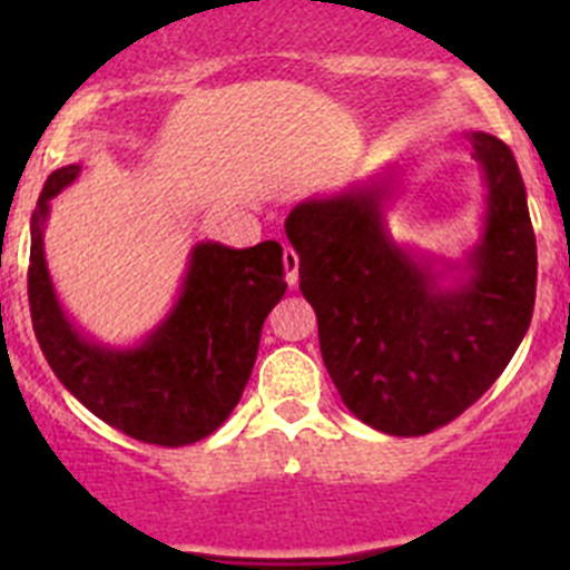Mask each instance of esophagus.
I'll list each match as a JSON object with an SVG mask.
<instances>
[{"label":"esophagus","mask_w":570,"mask_h":570,"mask_svg":"<svg viewBox=\"0 0 570 570\" xmlns=\"http://www.w3.org/2000/svg\"><path fill=\"white\" fill-rule=\"evenodd\" d=\"M282 268H285V282H288L291 288H296V282H299V256H296L294 248L282 250Z\"/></svg>","instance_id":"1"}]
</instances>
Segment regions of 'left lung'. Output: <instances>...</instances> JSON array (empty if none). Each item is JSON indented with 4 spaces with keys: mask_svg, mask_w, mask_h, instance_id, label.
<instances>
[{
    "mask_svg": "<svg viewBox=\"0 0 570 570\" xmlns=\"http://www.w3.org/2000/svg\"><path fill=\"white\" fill-rule=\"evenodd\" d=\"M485 185L480 239L448 259L400 242L387 208L400 165L294 205L285 234L320 351L356 420L422 436L471 407L517 354L537 296V239L511 148L465 134Z\"/></svg>",
    "mask_w": 570,
    "mask_h": 570,
    "instance_id": "1",
    "label": "left lung"
}]
</instances>
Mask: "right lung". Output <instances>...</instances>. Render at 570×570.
Returning a JSON list of instances; mask_svg holds the SVG:
<instances>
[{"instance_id": "1", "label": "right lung", "mask_w": 570, "mask_h": 570, "mask_svg": "<svg viewBox=\"0 0 570 570\" xmlns=\"http://www.w3.org/2000/svg\"><path fill=\"white\" fill-rule=\"evenodd\" d=\"M79 170L82 163L53 170L30 216L28 299L45 360L90 414L134 440L168 448L205 440L239 402L265 316L288 288L282 245L196 242L165 320L134 345H105L70 320L45 259L50 199Z\"/></svg>"}]
</instances>
